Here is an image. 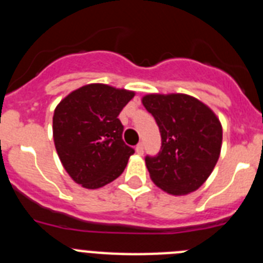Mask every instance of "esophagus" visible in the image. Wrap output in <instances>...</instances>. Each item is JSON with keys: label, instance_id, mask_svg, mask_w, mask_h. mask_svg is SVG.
<instances>
[{"label": "esophagus", "instance_id": "obj_1", "mask_svg": "<svg viewBox=\"0 0 263 263\" xmlns=\"http://www.w3.org/2000/svg\"><path fill=\"white\" fill-rule=\"evenodd\" d=\"M136 152H137V154H139V155L143 154V143H138V145L136 146Z\"/></svg>", "mask_w": 263, "mask_h": 263}]
</instances>
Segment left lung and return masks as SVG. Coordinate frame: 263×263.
<instances>
[{"label":"left lung","instance_id":"1","mask_svg":"<svg viewBox=\"0 0 263 263\" xmlns=\"http://www.w3.org/2000/svg\"><path fill=\"white\" fill-rule=\"evenodd\" d=\"M142 104L162 138L145 162L153 182L171 195L196 191L215 168L222 142L221 124L201 101L187 95H147Z\"/></svg>","mask_w":263,"mask_h":263}]
</instances>
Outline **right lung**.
<instances>
[{
	"mask_svg": "<svg viewBox=\"0 0 263 263\" xmlns=\"http://www.w3.org/2000/svg\"><path fill=\"white\" fill-rule=\"evenodd\" d=\"M133 97L130 90L89 84L69 93L53 111V142L60 162L83 187H103L126 167L134 148L122 139L118 115Z\"/></svg>",
	"mask_w": 263,
	"mask_h": 263,
	"instance_id": "right-lung-1",
	"label": "right lung"
}]
</instances>
